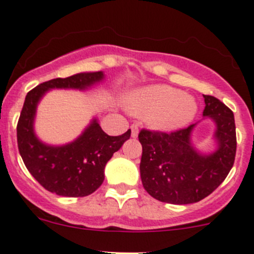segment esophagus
I'll use <instances>...</instances> for the list:
<instances>
[{
    "label": "esophagus",
    "instance_id": "34e87169",
    "mask_svg": "<svg viewBox=\"0 0 254 254\" xmlns=\"http://www.w3.org/2000/svg\"><path fill=\"white\" fill-rule=\"evenodd\" d=\"M130 129H131V136H132V137H137V135H138V125L136 124V123H134V124H131Z\"/></svg>",
    "mask_w": 254,
    "mask_h": 254
}]
</instances>
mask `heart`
Listing matches in <instances>:
<instances>
[{
    "label": "heart",
    "mask_w": 254,
    "mask_h": 254,
    "mask_svg": "<svg viewBox=\"0 0 254 254\" xmlns=\"http://www.w3.org/2000/svg\"><path fill=\"white\" fill-rule=\"evenodd\" d=\"M129 108L136 116L146 117L158 130H176L185 127L197 113L193 97L168 85H151L130 95Z\"/></svg>",
    "instance_id": "1"
}]
</instances>
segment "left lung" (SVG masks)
<instances>
[{
    "mask_svg": "<svg viewBox=\"0 0 254 254\" xmlns=\"http://www.w3.org/2000/svg\"><path fill=\"white\" fill-rule=\"evenodd\" d=\"M203 116L217 124L218 149L201 156L191 146L194 125L172 132L142 129L141 180L153 198L172 204H189L209 196L225 180L236 156V127L234 113L218 98L203 95Z\"/></svg>",
    "mask_w": 254,
    "mask_h": 254,
    "instance_id": "8db88e82",
    "label": "left lung"
}]
</instances>
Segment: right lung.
Listing matches in <instances>:
<instances>
[{
  "label": "right lung",
  "mask_w": 254,
  "mask_h": 254,
  "mask_svg": "<svg viewBox=\"0 0 254 254\" xmlns=\"http://www.w3.org/2000/svg\"><path fill=\"white\" fill-rule=\"evenodd\" d=\"M102 79V71L52 79L30 90L24 101L17 124L18 149L26 169L37 183L58 196L84 197L97 190L105 180L107 162L130 138L131 130L120 136H109L93 120L74 142L61 147L47 146L34 134L37 102L50 89L84 90Z\"/></svg>",
  "instance_id": "obj_1"
}]
</instances>
